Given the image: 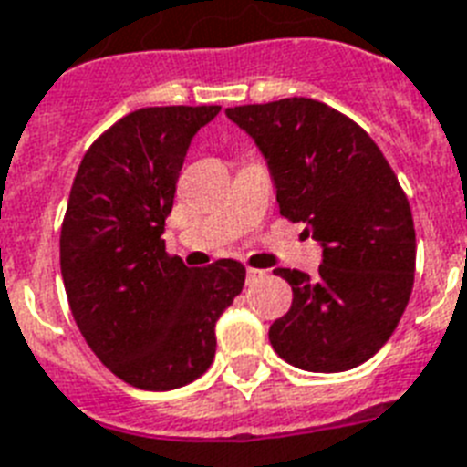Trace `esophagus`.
Segmentation results:
<instances>
[{"instance_id":"1","label":"esophagus","mask_w":467,"mask_h":467,"mask_svg":"<svg viewBox=\"0 0 467 467\" xmlns=\"http://www.w3.org/2000/svg\"><path fill=\"white\" fill-rule=\"evenodd\" d=\"M266 278V271H261V268H246V283L254 285V283H259V280Z\"/></svg>"}]
</instances>
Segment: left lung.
I'll use <instances>...</instances> for the list:
<instances>
[{
  "instance_id": "obj_1",
  "label": "left lung",
  "mask_w": 467,
  "mask_h": 467,
  "mask_svg": "<svg viewBox=\"0 0 467 467\" xmlns=\"http://www.w3.org/2000/svg\"><path fill=\"white\" fill-rule=\"evenodd\" d=\"M259 146L280 213L324 249L319 273L275 268L293 306L268 340L305 371H348L391 338L415 280V225L396 172L365 129L312 98L227 108Z\"/></svg>"
}]
</instances>
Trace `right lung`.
Masks as SVG:
<instances>
[{
    "label": "right lung",
    "mask_w": 467,
    "mask_h": 467,
    "mask_svg": "<svg viewBox=\"0 0 467 467\" xmlns=\"http://www.w3.org/2000/svg\"><path fill=\"white\" fill-rule=\"evenodd\" d=\"M218 105L143 108L86 150L59 237L71 314L90 350L143 391L192 384L215 358V321L244 285L240 261L189 268L165 218L189 143Z\"/></svg>",
    "instance_id": "add662e5"
}]
</instances>
